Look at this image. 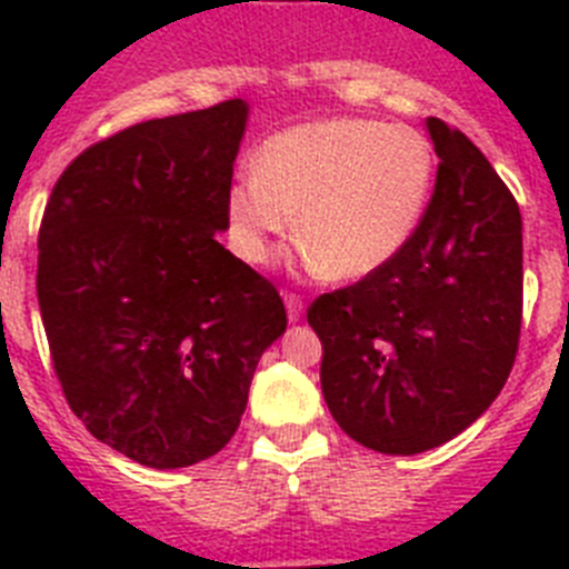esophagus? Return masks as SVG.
Instances as JSON below:
<instances>
[{
    "mask_svg": "<svg viewBox=\"0 0 569 569\" xmlns=\"http://www.w3.org/2000/svg\"><path fill=\"white\" fill-rule=\"evenodd\" d=\"M284 308H288V319L290 321H299L301 316H305V299L296 293H288L284 296Z\"/></svg>",
    "mask_w": 569,
    "mask_h": 569,
    "instance_id": "1",
    "label": "esophagus"
}]
</instances>
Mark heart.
Masks as SVG:
<instances>
[{
  "mask_svg": "<svg viewBox=\"0 0 569 569\" xmlns=\"http://www.w3.org/2000/svg\"><path fill=\"white\" fill-rule=\"evenodd\" d=\"M433 184L436 153L416 128L356 116L296 124L228 188V241L244 264L268 268L296 224L308 270L359 281L405 253Z\"/></svg>",
  "mask_w": 569,
  "mask_h": 569,
  "instance_id": "obj_1",
  "label": "heart"
}]
</instances>
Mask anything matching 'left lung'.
Segmentation results:
<instances>
[{"mask_svg":"<svg viewBox=\"0 0 569 569\" xmlns=\"http://www.w3.org/2000/svg\"><path fill=\"white\" fill-rule=\"evenodd\" d=\"M425 124L439 173L416 239L390 268L308 310L330 413L387 456L456 439L501 393L519 350V204L461 130L433 116Z\"/></svg>","mask_w":569,"mask_h":569,"instance_id":"obj_1","label":"left lung"}]
</instances>
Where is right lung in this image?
Returning <instances> with one entry per match:
<instances>
[{
	"label": "right lung",
	"instance_id": "obj_1",
	"mask_svg": "<svg viewBox=\"0 0 569 569\" xmlns=\"http://www.w3.org/2000/svg\"><path fill=\"white\" fill-rule=\"evenodd\" d=\"M244 99L119 130L59 176L39 230L50 359L90 436L136 465L190 467L233 439L288 313L224 250Z\"/></svg>",
	"mask_w": 569,
	"mask_h": 569
}]
</instances>
